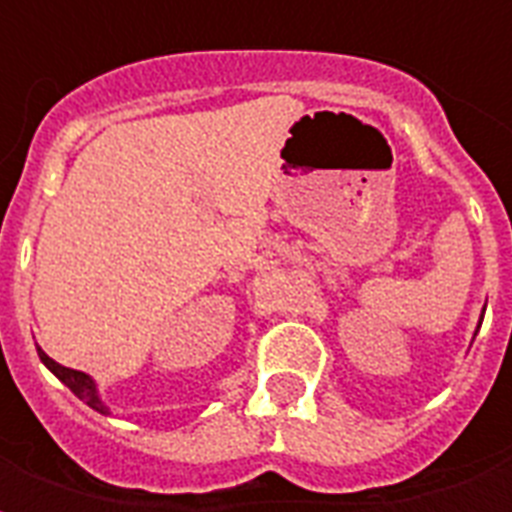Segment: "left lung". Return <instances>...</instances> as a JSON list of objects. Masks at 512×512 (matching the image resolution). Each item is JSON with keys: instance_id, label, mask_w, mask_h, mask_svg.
<instances>
[{"instance_id": "1", "label": "left lung", "mask_w": 512, "mask_h": 512, "mask_svg": "<svg viewBox=\"0 0 512 512\" xmlns=\"http://www.w3.org/2000/svg\"><path fill=\"white\" fill-rule=\"evenodd\" d=\"M483 312H485V310H483Z\"/></svg>"}]
</instances>
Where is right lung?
<instances>
[{"mask_svg": "<svg viewBox=\"0 0 512 512\" xmlns=\"http://www.w3.org/2000/svg\"><path fill=\"white\" fill-rule=\"evenodd\" d=\"M38 356L43 365L49 367L54 376L60 378L62 384L71 389L73 395L79 397V400H84L87 406L93 408V411H98V414H104V417H109L112 414V408L106 406L104 397H101V392H98V384H95L93 376H87V373H82V370H71V367H62L60 362H54L43 348H38Z\"/></svg>", "mask_w": 512, "mask_h": 512, "instance_id": "obj_1", "label": "right lung"}]
</instances>
